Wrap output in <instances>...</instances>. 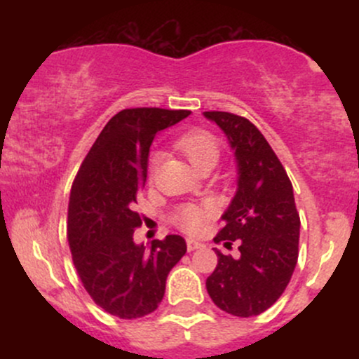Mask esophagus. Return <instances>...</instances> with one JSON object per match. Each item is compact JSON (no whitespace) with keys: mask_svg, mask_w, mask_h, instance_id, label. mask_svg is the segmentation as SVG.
<instances>
[{"mask_svg":"<svg viewBox=\"0 0 359 359\" xmlns=\"http://www.w3.org/2000/svg\"><path fill=\"white\" fill-rule=\"evenodd\" d=\"M185 243H187V250L189 251H194V250H199V248H203V243H199V241H196V240H192V238H189V240L187 241H185Z\"/></svg>","mask_w":359,"mask_h":359,"instance_id":"esophagus-1","label":"esophagus"}]
</instances>
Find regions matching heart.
Wrapping results in <instances>:
<instances>
[{
    "instance_id": "b5f03b06",
    "label": "heart",
    "mask_w": 359,
    "mask_h": 359,
    "mask_svg": "<svg viewBox=\"0 0 359 359\" xmlns=\"http://www.w3.org/2000/svg\"><path fill=\"white\" fill-rule=\"evenodd\" d=\"M175 148L187 156L189 162L192 163L197 170L203 167L216 165L221 155V147L216 137L205 130H191L177 137ZM160 162V155H154L148 163V172L154 175ZM216 209L211 203L203 204H184L177 208V211L172 214L170 221L174 222L179 229L185 233H201L209 219H212Z\"/></svg>"
}]
</instances>
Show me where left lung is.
<instances>
[{"instance_id": "left-lung-1", "label": "left lung", "mask_w": 359, "mask_h": 359, "mask_svg": "<svg viewBox=\"0 0 359 359\" xmlns=\"http://www.w3.org/2000/svg\"><path fill=\"white\" fill-rule=\"evenodd\" d=\"M204 116L226 133L238 162V191L226 224L214 243L240 255L216 250V270L205 280L209 297L221 311L238 317L265 312L283 294L299 258L300 217L294 189L285 168L262 131L250 119L224 111H205Z\"/></svg>"}]
</instances>
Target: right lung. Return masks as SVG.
Returning a JSON list of instances; mask_svg holds the SVG:
<instances>
[{
  "label": "right lung",
  "mask_w": 359,
  "mask_h": 359,
  "mask_svg": "<svg viewBox=\"0 0 359 359\" xmlns=\"http://www.w3.org/2000/svg\"><path fill=\"white\" fill-rule=\"evenodd\" d=\"M187 109L130 108L102 128L74 179L67 211L72 262L90 299L111 316L138 319L158 307L170 271L187 246L179 234L135 245L142 217L133 211L147 182L155 135Z\"/></svg>",
  "instance_id": "1"
}]
</instances>
